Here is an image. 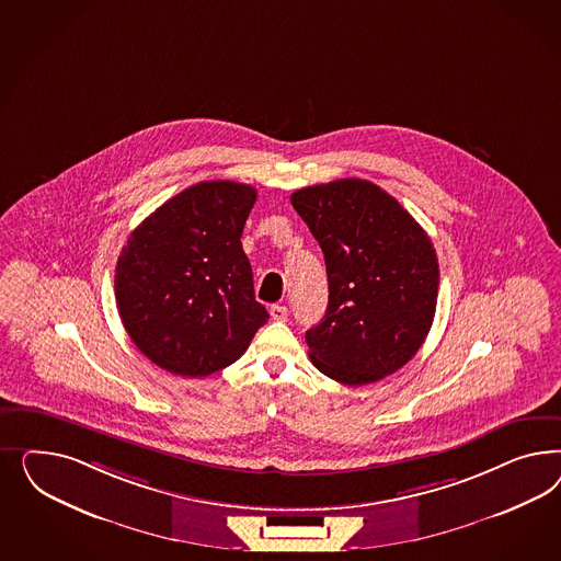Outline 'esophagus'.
Masks as SVG:
<instances>
[{
    "label": "esophagus",
    "mask_w": 561,
    "mask_h": 561,
    "mask_svg": "<svg viewBox=\"0 0 561 561\" xmlns=\"http://www.w3.org/2000/svg\"><path fill=\"white\" fill-rule=\"evenodd\" d=\"M272 319L273 321H286L288 319V306L284 305H273L272 310Z\"/></svg>",
    "instance_id": "esophagus-1"
}]
</instances>
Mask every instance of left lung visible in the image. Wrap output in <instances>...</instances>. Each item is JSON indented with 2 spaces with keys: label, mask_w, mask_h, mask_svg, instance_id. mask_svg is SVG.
Masks as SVG:
<instances>
[{
  "label": "left lung",
  "mask_w": 561,
  "mask_h": 561,
  "mask_svg": "<svg viewBox=\"0 0 561 561\" xmlns=\"http://www.w3.org/2000/svg\"><path fill=\"white\" fill-rule=\"evenodd\" d=\"M289 199L323 249L329 279L323 321L306 331L312 364L350 387L397 373L434 321L440 272L432 240L370 181L341 179Z\"/></svg>",
  "instance_id": "left-lung-1"
}]
</instances>
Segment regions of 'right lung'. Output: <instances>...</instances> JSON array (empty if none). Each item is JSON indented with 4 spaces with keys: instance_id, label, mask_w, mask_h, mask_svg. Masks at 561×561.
<instances>
[{
    "instance_id": "add662e5",
    "label": "right lung",
    "mask_w": 561,
    "mask_h": 561,
    "mask_svg": "<svg viewBox=\"0 0 561 561\" xmlns=\"http://www.w3.org/2000/svg\"><path fill=\"white\" fill-rule=\"evenodd\" d=\"M255 187L204 181L137 226L121 251L115 298L137 350L170 374L202 378L234 364L267 323L242 228Z\"/></svg>"
}]
</instances>
